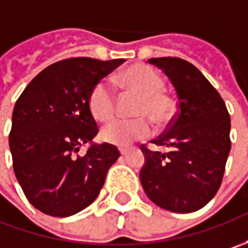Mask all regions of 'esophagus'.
Here are the masks:
<instances>
[{
  "instance_id": "34e87169",
  "label": "esophagus",
  "mask_w": 248,
  "mask_h": 248,
  "mask_svg": "<svg viewBox=\"0 0 248 248\" xmlns=\"http://www.w3.org/2000/svg\"><path fill=\"white\" fill-rule=\"evenodd\" d=\"M129 150H131V149H128V148H120V153H121L123 156H125V155L128 153Z\"/></svg>"
}]
</instances>
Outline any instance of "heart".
I'll list each match as a JSON object with an SVG mask.
<instances>
[{"mask_svg":"<svg viewBox=\"0 0 248 248\" xmlns=\"http://www.w3.org/2000/svg\"><path fill=\"white\" fill-rule=\"evenodd\" d=\"M120 82L127 91L138 93L132 119H114L109 121L100 137L116 146H128L150 134V121L163 128L172 120L175 106L164 92V80L155 69L146 64H132L120 74ZM88 108L99 121H108L116 111V95L109 82L98 81L90 91Z\"/></svg>","mask_w":248,"mask_h":248,"instance_id":"heart-1","label":"heart"}]
</instances>
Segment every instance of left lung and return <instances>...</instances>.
<instances>
[{"label":"left lung","mask_w":248,"mask_h":248,"mask_svg":"<svg viewBox=\"0 0 248 248\" xmlns=\"http://www.w3.org/2000/svg\"><path fill=\"white\" fill-rule=\"evenodd\" d=\"M150 64L168 76L178 95V111L157 139L164 150L140 149L146 163L140 170L145 193L172 213L203 208L222 184L231 152V117L224 99L202 72L181 58H153Z\"/></svg>","instance_id":"obj_1"}]
</instances>
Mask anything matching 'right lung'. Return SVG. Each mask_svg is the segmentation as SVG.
Segmentation results:
<instances>
[{
    "label": "right lung",
    "instance_id": "right-lung-1",
    "mask_svg": "<svg viewBox=\"0 0 248 248\" xmlns=\"http://www.w3.org/2000/svg\"><path fill=\"white\" fill-rule=\"evenodd\" d=\"M124 62L63 59L38 73L16 100L9 132L15 175L44 214L69 217L88 207L120 157L110 143L78 152L99 131L88 108L91 88Z\"/></svg>",
    "mask_w": 248,
    "mask_h": 248
}]
</instances>
